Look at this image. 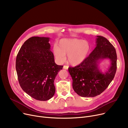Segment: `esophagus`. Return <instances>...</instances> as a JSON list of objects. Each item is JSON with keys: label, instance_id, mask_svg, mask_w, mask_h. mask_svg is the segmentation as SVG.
Returning <instances> with one entry per match:
<instances>
[{"label": "esophagus", "instance_id": "esophagus-1", "mask_svg": "<svg viewBox=\"0 0 128 128\" xmlns=\"http://www.w3.org/2000/svg\"><path fill=\"white\" fill-rule=\"evenodd\" d=\"M63 68L65 70H68V66H66V65H64L63 66Z\"/></svg>", "mask_w": 128, "mask_h": 128}]
</instances>
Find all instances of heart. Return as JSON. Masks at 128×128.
I'll list each match as a JSON object with an SVG mask.
<instances>
[{
	"mask_svg": "<svg viewBox=\"0 0 128 128\" xmlns=\"http://www.w3.org/2000/svg\"><path fill=\"white\" fill-rule=\"evenodd\" d=\"M90 50L89 44L82 39H64L60 40L54 46L53 53L56 61L62 64L68 55V61L72 66L82 63L88 56Z\"/></svg>",
	"mask_w": 128,
	"mask_h": 128,
	"instance_id": "b5f03b06",
	"label": "heart"
}]
</instances>
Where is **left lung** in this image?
<instances>
[{
	"instance_id": "8db88e82",
	"label": "left lung",
	"mask_w": 128,
	"mask_h": 128,
	"mask_svg": "<svg viewBox=\"0 0 128 128\" xmlns=\"http://www.w3.org/2000/svg\"><path fill=\"white\" fill-rule=\"evenodd\" d=\"M96 47L84 61L74 68H69L72 79V88L82 97H94L102 93L113 80L117 70V54L110 42L104 37L97 36ZM108 59L111 64L103 73L99 64Z\"/></svg>"
}]
</instances>
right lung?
Masks as SVG:
<instances>
[{"instance_id":"1","label":"right lung","mask_w":128,"mask_h":128,"mask_svg":"<svg viewBox=\"0 0 128 128\" xmlns=\"http://www.w3.org/2000/svg\"><path fill=\"white\" fill-rule=\"evenodd\" d=\"M49 37H32L24 43L16 58V70L23 90L32 98L47 100L56 92L54 80L63 66L54 62Z\"/></svg>"}]
</instances>
